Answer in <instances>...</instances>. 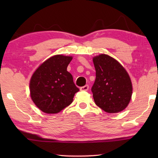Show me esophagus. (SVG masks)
Returning a JSON list of instances; mask_svg holds the SVG:
<instances>
[{
  "instance_id": "esophagus-1",
  "label": "esophagus",
  "mask_w": 158,
  "mask_h": 158,
  "mask_svg": "<svg viewBox=\"0 0 158 158\" xmlns=\"http://www.w3.org/2000/svg\"><path fill=\"white\" fill-rule=\"evenodd\" d=\"M89 89V85H85L83 86V87H81L80 88V90H82V91H87Z\"/></svg>"
}]
</instances>
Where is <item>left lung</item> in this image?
<instances>
[{"label":"left lung","mask_w":158,"mask_h":158,"mask_svg":"<svg viewBox=\"0 0 158 158\" xmlns=\"http://www.w3.org/2000/svg\"><path fill=\"white\" fill-rule=\"evenodd\" d=\"M96 80L91 88L96 104L107 113H118L128 106L132 85L119 62L107 55L94 57Z\"/></svg>","instance_id":"8db88e82"}]
</instances>
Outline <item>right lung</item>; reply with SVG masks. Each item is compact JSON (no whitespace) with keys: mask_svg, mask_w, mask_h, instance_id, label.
Here are the masks:
<instances>
[{"mask_svg":"<svg viewBox=\"0 0 158 158\" xmlns=\"http://www.w3.org/2000/svg\"><path fill=\"white\" fill-rule=\"evenodd\" d=\"M72 57L53 56L39 67L30 81L32 101L41 111L56 114L73 102L79 88L67 71Z\"/></svg>","mask_w":158,"mask_h":158,"instance_id":"add662e5","label":"right lung"}]
</instances>
